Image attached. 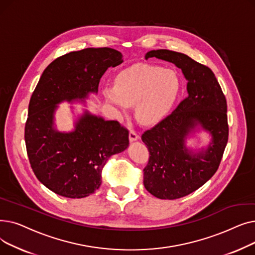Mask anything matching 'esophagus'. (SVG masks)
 Here are the masks:
<instances>
[{
  "label": "esophagus",
  "mask_w": 255,
  "mask_h": 255,
  "mask_svg": "<svg viewBox=\"0 0 255 255\" xmlns=\"http://www.w3.org/2000/svg\"><path fill=\"white\" fill-rule=\"evenodd\" d=\"M138 138H139V135L137 134V133L133 129H130V131H129V139H130V141H135Z\"/></svg>",
  "instance_id": "34e87169"
}]
</instances>
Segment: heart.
<instances>
[{
  "instance_id": "1",
  "label": "heart",
  "mask_w": 255,
  "mask_h": 255,
  "mask_svg": "<svg viewBox=\"0 0 255 255\" xmlns=\"http://www.w3.org/2000/svg\"><path fill=\"white\" fill-rule=\"evenodd\" d=\"M181 88V78L173 69L136 64L121 72L116 87H106L104 95L122 112L135 104V118L141 124L150 126L170 113Z\"/></svg>"
}]
</instances>
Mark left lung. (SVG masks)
<instances>
[{
    "mask_svg": "<svg viewBox=\"0 0 255 255\" xmlns=\"http://www.w3.org/2000/svg\"><path fill=\"white\" fill-rule=\"evenodd\" d=\"M149 58L170 62L180 68L188 80V96L141 135L150 152L143 168V185L158 198H181L207 183L219 167L229 140L226 99L209 67L184 53L157 49L146 52L145 59ZM197 126L210 133L212 141L207 149L194 153L184 145V139Z\"/></svg>",
    "mask_w": 255,
    "mask_h": 255,
    "instance_id": "8db88e82",
    "label": "left lung"
}]
</instances>
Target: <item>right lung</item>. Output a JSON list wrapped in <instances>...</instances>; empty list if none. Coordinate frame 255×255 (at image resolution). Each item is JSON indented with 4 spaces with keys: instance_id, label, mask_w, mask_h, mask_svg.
<instances>
[{
    "instance_id": "obj_1",
    "label": "right lung",
    "mask_w": 255,
    "mask_h": 255,
    "mask_svg": "<svg viewBox=\"0 0 255 255\" xmlns=\"http://www.w3.org/2000/svg\"><path fill=\"white\" fill-rule=\"evenodd\" d=\"M122 57L110 47L72 51L52 61L40 77L29 103L24 140L35 176L52 192L69 198L89 196L100 187L109 158L127 149L128 129L87 111L74 131L53 128L57 104L97 93L104 72L122 64Z\"/></svg>"
}]
</instances>
